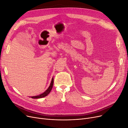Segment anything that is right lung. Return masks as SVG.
<instances>
[{
	"label": "right lung",
	"mask_w": 128,
	"mask_h": 128,
	"mask_svg": "<svg viewBox=\"0 0 128 128\" xmlns=\"http://www.w3.org/2000/svg\"><path fill=\"white\" fill-rule=\"evenodd\" d=\"M53 84H54V78H52L50 86L48 87V88L46 90L45 92H44L43 93H42V94H40L39 95L35 96H31V98H35V99L36 98V99H37V98H42V97H44L46 96L47 95H48V94H49L50 92V91H51V90H52V88Z\"/></svg>",
	"instance_id": "obj_1"
}]
</instances>
